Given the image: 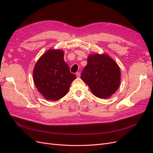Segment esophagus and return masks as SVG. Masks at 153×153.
Here are the masks:
<instances>
[{"label": "esophagus", "instance_id": "34e87169", "mask_svg": "<svg viewBox=\"0 0 153 153\" xmlns=\"http://www.w3.org/2000/svg\"><path fill=\"white\" fill-rule=\"evenodd\" d=\"M76 75L77 76V78H80V72H77L76 73Z\"/></svg>", "mask_w": 153, "mask_h": 153}]
</instances>
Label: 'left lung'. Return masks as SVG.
Returning a JSON list of instances; mask_svg holds the SVG:
<instances>
[{"instance_id": "left-lung-1", "label": "left lung", "mask_w": 153, "mask_h": 153, "mask_svg": "<svg viewBox=\"0 0 153 153\" xmlns=\"http://www.w3.org/2000/svg\"><path fill=\"white\" fill-rule=\"evenodd\" d=\"M81 79L99 98H108L121 83V71L117 62L106 53L89 54Z\"/></svg>"}]
</instances>
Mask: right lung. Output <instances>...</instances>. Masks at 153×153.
Wrapping results in <instances>:
<instances>
[{"label":"right lung","mask_w":153,"mask_h":153,"mask_svg":"<svg viewBox=\"0 0 153 153\" xmlns=\"http://www.w3.org/2000/svg\"><path fill=\"white\" fill-rule=\"evenodd\" d=\"M64 51L49 49L37 61L33 70L34 84L47 100L57 101L66 95L76 78L64 60Z\"/></svg>","instance_id":"right-lung-1"}]
</instances>
